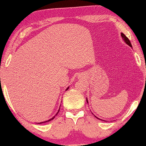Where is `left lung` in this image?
<instances>
[{
    "mask_svg": "<svg viewBox=\"0 0 146 146\" xmlns=\"http://www.w3.org/2000/svg\"><path fill=\"white\" fill-rule=\"evenodd\" d=\"M121 37H122V38H123V40H124V42L125 43L127 44H128L129 46L130 47H132L131 46V42H130V41H129V40L127 38V37H126L125 36V35H124V34H123V33H121ZM86 102H88V100L86 99ZM96 118H98V119H99L98 117H97L96 116Z\"/></svg>",
    "mask_w": 146,
    "mask_h": 146,
    "instance_id": "8db88e82",
    "label": "left lung"
}]
</instances>
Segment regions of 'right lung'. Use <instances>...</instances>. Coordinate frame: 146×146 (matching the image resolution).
<instances>
[{
	"instance_id": "obj_1",
	"label": "right lung",
	"mask_w": 146,
	"mask_h": 146,
	"mask_svg": "<svg viewBox=\"0 0 146 146\" xmlns=\"http://www.w3.org/2000/svg\"><path fill=\"white\" fill-rule=\"evenodd\" d=\"M69 88V87H68L67 88V89L66 90H67ZM59 111H60V109L58 110V112L56 113V114L55 115H54V116L53 117H52V118L51 119H48V120H47V121H43V122H40V123H45V122H48V121H51L52 120V119H53L54 118V117H55V116H56V115L57 114H58V112H59Z\"/></svg>"
}]
</instances>
